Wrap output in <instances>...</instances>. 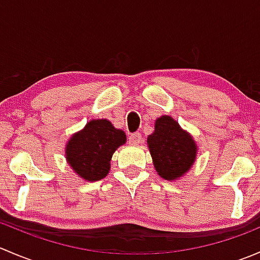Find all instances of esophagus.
I'll use <instances>...</instances> for the list:
<instances>
[{
  "label": "esophagus",
  "mask_w": 260,
  "mask_h": 260,
  "mask_svg": "<svg viewBox=\"0 0 260 260\" xmlns=\"http://www.w3.org/2000/svg\"><path fill=\"white\" fill-rule=\"evenodd\" d=\"M128 142H129L131 145H140V143L142 142V136H141V133H133V135L129 136Z\"/></svg>",
  "instance_id": "1"
}]
</instances>
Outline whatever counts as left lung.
<instances>
[{
    "mask_svg": "<svg viewBox=\"0 0 260 260\" xmlns=\"http://www.w3.org/2000/svg\"><path fill=\"white\" fill-rule=\"evenodd\" d=\"M147 146L158 176L170 182L185 176L198 157L193 137L171 115H161L154 120V131L147 137Z\"/></svg>",
    "mask_w": 260,
    "mask_h": 260,
    "instance_id": "obj_1",
    "label": "left lung"
}]
</instances>
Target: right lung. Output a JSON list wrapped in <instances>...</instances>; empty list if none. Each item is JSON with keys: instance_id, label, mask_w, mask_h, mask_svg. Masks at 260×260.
<instances>
[{"instance_id": "1", "label": "right lung", "mask_w": 260, "mask_h": 260, "mask_svg": "<svg viewBox=\"0 0 260 260\" xmlns=\"http://www.w3.org/2000/svg\"><path fill=\"white\" fill-rule=\"evenodd\" d=\"M125 142L124 131L115 128L108 119H91L69 138L65 158L80 179L95 182L109 174L112 156Z\"/></svg>"}]
</instances>
